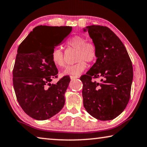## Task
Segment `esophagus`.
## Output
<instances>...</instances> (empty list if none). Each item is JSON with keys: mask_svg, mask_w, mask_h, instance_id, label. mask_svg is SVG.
<instances>
[{"mask_svg": "<svg viewBox=\"0 0 147 147\" xmlns=\"http://www.w3.org/2000/svg\"><path fill=\"white\" fill-rule=\"evenodd\" d=\"M70 78H71V80H74V79H76V78H78V76H71Z\"/></svg>", "mask_w": 147, "mask_h": 147, "instance_id": "esophagus-1", "label": "esophagus"}]
</instances>
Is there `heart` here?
Returning <instances> with one entry per match:
<instances>
[{
  "instance_id": "b5f03b06",
  "label": "heart",
  "mask_w": 147,
  "mask_h": 147,
  "mask_svg": "<svg viewBox=\"0 0 147 147\" xmlns=\"http://www.w3.org/2000/svg\"><path fill=\"white\" fill-rule=\"evenodd\" d=\"M67 46L76 49V63L67 66L62 72L63 75L78 76L87 68V63H93L98 56V49L94 42L86 40L83 36L76 35L69 38L67 41ZM52 61L56 66L62 67L65 65L64 53L59 47L53 49L51 54Z\"/></svg>"
}]
</instances>
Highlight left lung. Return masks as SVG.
<instances>
[{
  "label": "left lung",
  "mask_w": 147,
  "mask_h": 147,
  "mask_svg": "<svg viewBox=\"0 0 147 147\" xmlns=\"http://www.w3.org/2000/svg\"><path fill=\"white\" fill-rule=\"evenodd\" d=\"M87 30L97 47L98 56L96 63L80 77L84 106L98 120H112L123 112L130 100L132 63L123 43L108 27L91 25ZM98 78L100 83L92 80Z\"/></svg>",
  "instance_id": "8db88e82"
}]
</instances>
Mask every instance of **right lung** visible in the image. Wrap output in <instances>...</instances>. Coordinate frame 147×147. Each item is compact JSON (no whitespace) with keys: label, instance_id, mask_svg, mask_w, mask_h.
<instances>
[{"label":"right lung","instance_id":"1","mask_svg":"<svg viewBox=\"0 0 147 147\" xmlns=\"http://www.w3.org/2000/svg\"><path fill=\"white\" fill-rule=\"evenodd\" d=\"M71 30V26H38L19 46L13 69L14 91L23 111L36 120L50 119L65 104L70 77L51 84L58 73L51 54Z\"/></svg>","mask_w":147,"mask_h":147}]
</instances>
